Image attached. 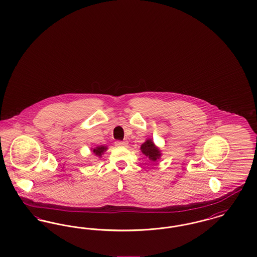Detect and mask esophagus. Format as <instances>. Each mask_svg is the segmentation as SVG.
Segmentation results:
<instances>
[{"instance_id":"34e87169","label":"esophagus","mask_w":257,"mask_h":257,"mask_svg":"<svg viewBox=\"0 0 257 257\" xmlns=\"http://www.w3.org/2000/svg\"><path fill=\"white\" fill-rule=\"evenodd\" d=\"M115 146L116 147H126L127 146V142H124V141H116L115 143Z\"/></svg>"}]
</instances>
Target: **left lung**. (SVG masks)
<instances>
[{
  "mask_svg": "<svg viewBox=\"0 0 257 257\" xmlns=\"http://www.w3.org/2000/svg\"><path fill=\"white\" fill-rule=\"evenodd\" d=\"M141 149H142V152L149 159L152 160L153 162L159 159L160 156H161L159 149L154 146V144L152 143L151 140H147L145 144H143Z\"/></svg>",
  "mask_w": 257,
  "mask_h": 257,
  "instance_id": "1",
  "label": "left lung"
}]
</instances>
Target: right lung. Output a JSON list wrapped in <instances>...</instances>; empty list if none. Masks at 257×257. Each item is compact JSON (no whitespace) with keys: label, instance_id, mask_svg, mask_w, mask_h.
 Returning a JSON list of instances; mask_svg holds the SVG:
<instances>
[{"label":"right lung","instance_id":"obj_1","mask_svg":"<svg viewBox=\"0 0 257 257\" xmlns=\"http://www.w3.org/2000/svg\"><path fill=\"white\" fill-rule=\"evenodd\" d=\"M106 149H107V147H98L93 149V153H94L95 155H97V156H101V155H102V153H103Z\"/></svg>","mask_w":257,"mask_h":257}]
</instances>
